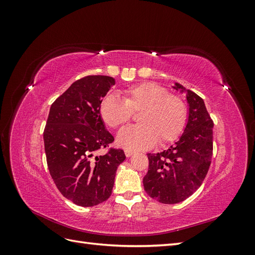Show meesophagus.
Segmentation results:
<instances>
[{"instance_id":"esophagus-1","label":"esophagus","mask_w":255,"mask_h":255,"mask_svg":"<svg viewBox=\"0 0 255 255\" xmlns=\"http://www.w3.org/2000/svg\"><path fill=\"white\" fill-rule=\"evenodd\" d=\"M125 153H126V156H127V157L132 156L133 154H134V152H133V151H130V150H125Z\"/></svg>"}]
</instances>
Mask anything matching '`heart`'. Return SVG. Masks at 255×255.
I'll use <instances>...</instances> for the list:
<instances>
[{
  "mask_svg": "<svg viewBox=\"0 0 255 255\" xmlns=\"http://www.w3.org/2000/svg\"><path fill=\"white\" fill-rule=\"evenodd\" d=\"M100 116L107 127L118 128L138 114L140 125L121 129L117 143L127 150H145L155 144L170 143L182 134L187 107L180 96L169 94L160 85L146 82L123 91V100L114 95L102 99Z\"/></svg>",
  "mask_w": 255,
  "mask_h": 255,
  "instance_id": "1",
  "label": "heart"
}]
</instances>
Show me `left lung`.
Returning <instances> with one entry per match:
<instances>
[{
  "label": "left lung",
  "instance_id": "8db88e82",
  "mask_svg": "<svg viewBox=\"0 0 255 255\" xmlns=\"http://www.w3.org/2000/svg\"><path fill=\"white\" fill-rule=\"evenodd\" d=\"M172 88L186 95V127L169 149L148 153L149 170L143 177L146 194L164 204L180 203L194 194L205 179L213 155L214 123L204 101L179 83Z\"/></svg>",
  "mask_w": 255,
  "mask_h": 255
}]
</instances>
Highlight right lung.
<instances>
[{"mask_svg":"<svg viewBox=\"0 0 255 255\" xmlns=\"http://www.w3.org/2000/svg\"><path fill=\"white\" fill-rule=\"evenodd\" d=\"M114 85L112 76H85L51 105L43 132L49 171L61 195L76 205L106 201L117 168L126 159L121 149L95 155L114 141L99 112L100 102Z\"/></svg>","mask_w":255,"mask_h":255,"instance_id":"obj_1","label":"right lung"}]
</instances>
